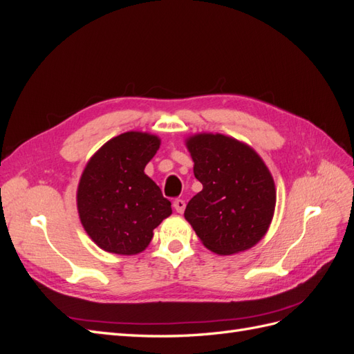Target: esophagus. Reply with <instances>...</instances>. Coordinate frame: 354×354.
Masks as SVG:
<instances>
[{
  "label": "esophagus",
  "instance_id": "34e87169",
  "mask_svg": "<svg viewBox=\"0 0 354 354\" xmlns=\"http://www.w3.org/2000/svg\"><path fill=\"white\" fill-rule=\"evenodd\" d=\"M173 205H174L176 211L181 214V212L185 211V208H186V202H185L183 199H176V201H174V203H173Z\"/></svg>",
  "mask_w": 354,
  "mask_h": 354
}]
</instances>
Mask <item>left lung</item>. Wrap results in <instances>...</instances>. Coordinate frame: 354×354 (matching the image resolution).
I'll return each instance as SVG.
<instances>
[{"label":"left lung","instance_id":"left-lung-1","mask_svg":"<svg viewBox=\"0 0 354 354\" xmlns=\"http://www.w3.org/2000/svg\"><path fill=\"white\" fill-rule=\"evenodd\" d=\"M202 190L185 217L208 250L223 255L250 250L269 229L276 205L270 171L250 146L223 134L187 140Z\"/></svg>","mask_w":354,"mask_h":354}]
</instances>
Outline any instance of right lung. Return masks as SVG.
I'll list each match as a JSON object with an SVG mask.
<instances>
[{
  "label": "right lung",
  "mask_w": 354,
  "mask_h": 354,
  "mask_svg": "<svg viewBox=\"0 0 354 354\" xmlns=\"http://www.w3.org/2000/svg\"><path fill=\"white\" fill-rule=\"evenodd\" d=\"M152 134L128 131L103 145L85 167L78 186V212L85 232L102 250L134 255L171 214V202L145 174L159 149Z\"/></svg>",
  "instance_id": "right-lung-1"
}]
</instances>
